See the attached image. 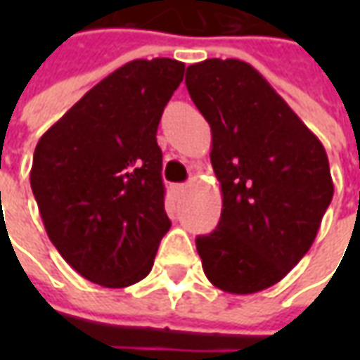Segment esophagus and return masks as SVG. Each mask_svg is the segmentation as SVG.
<instances>
[{"label": "esophagus", "mask_w": 360, "mask_h": 360, "mask_svg": "<svg viewBox=\"0 0 360 360\" xmlns=\"http://www.w3.org/2000/svg\"><path fill=\"white\" fill-rule=\"evenodd\" d=\"M187 191V185H172V195L173 196H181L183 193Z\"/></svg>", "instance_id": "obj_1"}]
</instances>
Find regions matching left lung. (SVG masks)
Masks as SVG:
<instances>
[{
  "label": "left lung",
  "mask_w": 360,
  "mask_h": 360,
  "mask_svg": "<svg viewBox=\"0 0 360 360\" xmlns=\"http://www.w3.org/2000/svg\"><path fill=\"white\" fill-rule=\"evenodd\" d=\"M191 100L212 129L221 218L196 237L206 278L249 295L276 285L316 239L332 202L328 156L270 82L241 59L187 67Z\"/></svg>",
  "instance_id": "1"
}]
</instances>
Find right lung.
Returning <instances> with one entry per match:
<instances>
[{
	"instance_id": "obj_1",
	"label": "right lung",
	"mask_w": 360,
	"mask_h": 360,
	"mask_svg": "<svg viewBox=\"0 0 360 360\" xmlns=\"http://www.w3.org/2000/svg\"><path fill=\"white\" fill-rule=\"evenodd\" d=\"M183 73L177 59L129 61L36 144L30 187L44 227L92 283L117 289L146 278L172 227L156 133Z\"/></svg>"
}]
</instances>
